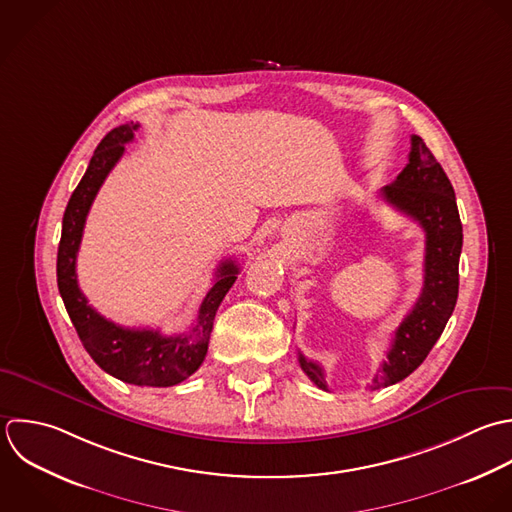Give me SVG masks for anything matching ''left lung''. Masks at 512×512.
Here are the masks:
<instances>
[{"label":"left lung","mask_w":512,"mask_h":512,"mask_svg":"<svg viewBox=\"0 0 512 512\" xmlns=\"http://www.w3.org/2000/svg\"><path fill=\"white\" fill-rule=\"evenodd\" d=\"M381 197L397 211L415 219L425 231V283L411 313L395 331L387 361L375 375L371 389L407 379L431 353L445 331L459 297V257L463 225L455 189L441 163L419 135H411L407 167ZM303 373L323 391H329L321 365L299 353Z\"/></svg>","instance_id":"8db88e82"}]
</instances>
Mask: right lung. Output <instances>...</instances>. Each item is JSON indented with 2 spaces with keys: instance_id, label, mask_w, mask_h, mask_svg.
<instances>
[{
  "instance_id": "right-lung-1",
  "label": "right lung",
  "mask_w": 512,
  "mask_h": 512,
  "mask_svg": "<svg viewBox=\"0 0 512 512\" xmlns=\"http://www.w3.org/2000/svg\"><path fill=\"white\" fill-rule=\"evenodd\" d=\"M139 123H125L111 129L97 145L85 175L71 193L63 213L61 239L57 249V287L67 315L89 357L111 377L139 387H173L191 377L203 363L209 347L215 313L233 287L239 267L223 261L215 283L207 291L193 329L185 335L165 337L153 329H127L101 317L77 285L75 259L91 203L109 171L133 141Z\"/></svg>"
}]
</instances>
